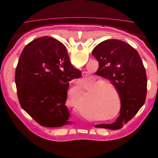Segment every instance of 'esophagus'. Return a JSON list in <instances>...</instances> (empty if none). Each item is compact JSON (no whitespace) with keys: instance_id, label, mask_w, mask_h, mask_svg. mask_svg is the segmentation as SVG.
<instances>
[{"instance_id":"obj_1","label":"esophagus","mask_w":158,"mask_h":158,"mask_svg":"<svg viewBox=\"0 0 158 158\" xmlns=\"http://www.w3.org/2000/svg\"><path fill=\"white\" fill-rule=\"evenodd\" d=\"M82 74V76H87V73H85V72H83Z\"/></svg>"}]
</instances>
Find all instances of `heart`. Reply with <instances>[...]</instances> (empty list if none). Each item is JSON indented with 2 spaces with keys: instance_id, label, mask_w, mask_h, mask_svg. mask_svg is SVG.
I'll use <instances>...</instances> for the list:
<instances>
[{
  "instance_id": "heart-1",
  "label": "heart",
  "mask_w": 158,
  "mask_h": 158,
  "mask_svg": "<svg viewBox=\"0 0 158 158\" xmlns=\"http://www.w3.org/2000/svg\"><path fill=\"white\" fill-rule=\"evenodd\" d=\"M92 86H94L92 94L90 95L89 103L87 107L93 109L97 115L99 116V119H111L116 117L120 111L121 98L118 95L115 85L108 81L95 78L94 80ZM79 101H82L84 91L81 86L76 87L74 89ZM118 99V111L116 110V99ZM114 112L116 114L112 116ZM112 115V116H111ZM109 116V117L108 116ZM108 116L109 118L105 117Z\"/></svg>"
}]
</instances>
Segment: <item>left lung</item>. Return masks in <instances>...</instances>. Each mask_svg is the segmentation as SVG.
<instances>
[{
  "instance_id": "8db88e82",
  "label": "left lung",
  "mask_w": 158,
  "mask_h": 158,
  "mask_svg": "<svg viewBox=\"0 0 158 158\" xmlns=\"http://www.w3.org/2000/svg\"><path fill=\"white\" fill-rule=\"evenodd\" d=\"M99 62L96 74L115 85L121 98V109L115 122L95 127L116 130L131 120L144 105L147 90L146 70L138 52L121 40H107L93 49Z\"/></svg>"
}]
</instances>
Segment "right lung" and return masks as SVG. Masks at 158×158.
I'll return each mask as SVG.
<instances>
[{"mask_svg":"<svg viewBox=\"0 0 158 158\" xmlns=\"http://www.w3.org/2000/svg\"><path fill=\"white\" fill-rule=\"evenodd\" d=\"M81 75L61 42L48 36L33 40L22 51L16 70L20 106L43 127L71 125L65 105L69 81Z\"/></svg>","mask_w":158,"mask_h":158,"instance_id":"right-lung-1","label":"right lung"}]
</instances>
